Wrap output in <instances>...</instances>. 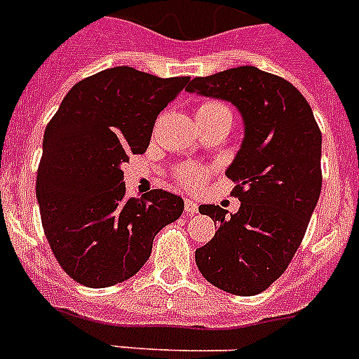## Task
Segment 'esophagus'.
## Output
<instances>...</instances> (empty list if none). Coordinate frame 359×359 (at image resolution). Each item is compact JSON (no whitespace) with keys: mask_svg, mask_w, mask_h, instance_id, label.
Listing matches in <instances>:
<instances>
[{"mask_svg":"<svg viewBox=\"0 0 359 359\" xmlns=\"http://www.w3.org/2000/svg\"><path fill=\"white\" fill-rule=\"evenodd\" d=\"M184 210H186V213H189V215H194V213L198 212V204L195 203L194 198H186V201H184Z\"/></svg>","mask_w":359,"mask_h":359,"instance_id":"34e87169","label":"esophagus"}]
</instances>
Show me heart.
<instances>
[{
    "label": "heart",
    "mask_w": 359,
    "mask_h": 359,
    "mask_svg": "<svg viewBox=\"0 0 359 359\" xmlns=\"http://www.w3.org/2000/svg\"><path fill=\"white\" fill-rule=\"evenodd\" d=\"M221 109H226L224 105L217 104V102H206V104H203L198 107L197 114H210ZM179 179L184 186L195 188V186L203 184L204 179H206V175H204V171L201 170V168H197V165H188V168H182V170L179 171Z\"/></svg>",
    "instance_id": "1"
}]
</instances>
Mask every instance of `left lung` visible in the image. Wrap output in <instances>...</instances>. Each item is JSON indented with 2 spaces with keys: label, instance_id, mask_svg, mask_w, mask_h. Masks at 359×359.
<instances>
[{
  "label": "left lung",
  "instance_id": "8db88e82",
  "mask_svg": "<svg viewBox=\"0 0 359 359\" xmlns=\"http://www.w3.org/2000/svg\"><path fill=\"white\" fill-rule=\"evenodd\" d=\"M186 91L230 102L245 123L226 170L239 212L198 208L219 228L195 250V263L217 288L255 296L287 270L305 236L321 194V131L296 87L252 65L194 78Z\"/></svg>",
  "mask_w": 359,
  "mask_h": 359
}]
</instances>
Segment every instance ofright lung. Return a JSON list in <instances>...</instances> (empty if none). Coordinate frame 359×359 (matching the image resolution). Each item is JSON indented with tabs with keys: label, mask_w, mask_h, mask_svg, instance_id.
I'll return each mask as SVG.
<instances>
[{
	"label": "right lung",
	"mask_w": 359,
	"mask_h": 359,
	"mask_svg": "<svg viewBox=\"0 0 359 359\" xmlns=\"http://www.w3.org/2000/svg\"><path fill=\"white\" fill-rule=\"evenodd\" d=\"M188 82L105 69L72 87L47 123L36 198L54 257L80 285L133 277L156 233L182 215L184 201L164 189L126 197L122 164L146 153L156 116Z\"/></svg>",
	"instance_id": "right-lung-1"
}]
</instances>
